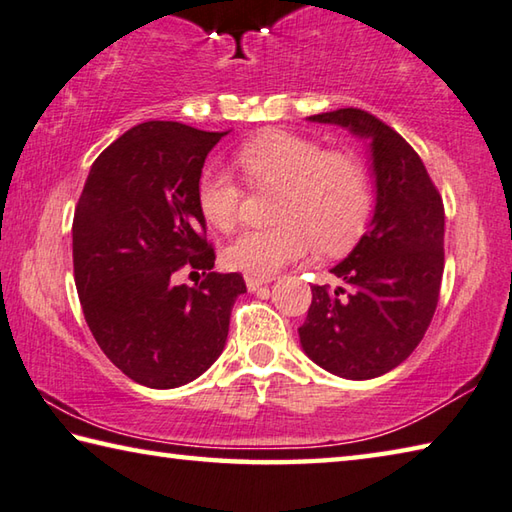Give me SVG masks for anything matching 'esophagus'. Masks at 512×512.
Segmentation results:
<instances>
[{
  "mask_svg": "<svg viewBox=\"0 0 512 512\" xmlns=\"http://www.w3.org/2000/svg\"><path fill=\"white\" fill-rule=\"evenodd\" d=\"M270 281H272L270 276H245V283H247L249 292H256L258 288H263V285L270 283Z\"/></svg>",
  "mask_w": 512,
  "mask_h": 512,
  "instance_id": "esophagus-1",
  "label": "esophagus"
}]
</instances>
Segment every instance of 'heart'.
Segmentation results:
<instances>
[{
	"label": "heart",
	"instance_id": "heart-1",
	"mask_svg": "<svg viewBox=\"0 0 512 512\" xmlns=\"http://www.w3.org/2000/svg\"><path fill=\"white\" fill-rule=\"evenodd\" d=\"M254 186H279L272 229H249L222 251L229 270L270 276L310 251L339 254L360 238L369 220L371 179L351 152L326 150L319 141L292 132H263L236 155ZM197 204L204 220L229 231L238 222L242 186L227 168L206 170Z\"/></svg>",
	"mask_w": 512,
	"mask_h": 512
}]
</instances>
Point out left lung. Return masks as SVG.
I'll return each instance as SVG.
<instances>
[{
  "label": "left lung",
  "mask_w": 512,
  "mask_h": 512,
  "mask_svg": "<svg viewBox=\"0 0 512 512\" xmlns=\"http://www.w3.org/2000/svg\"><path fill=\"white\" fill-rule=\"evenodd\" d=\"M366 141L375 186L369 227L330 274L337 288L312 285L301 348L344 380H373L396 369L425 337L441 292L445 209L423 159L373 114L344 110L308 116Z\"/></svg>",
  "instance_id": "left-lung-1"
}]
</instances>
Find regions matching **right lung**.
<instances>
[{"label": "right lung", "mask_w": 512, "mask_h": 512, "mask_svg": "<svg viewBox=\"0 0 512 512\" xmlns=\"http://www.w3.org/2000/svg\"><path fill=\"white\" fill-rule=\"evenodd\" d=\"M227 132L175 121L134 125L89 168L74 213V279L96 344L150 389L193 382L224 351L238 272H211L197 204L204 159ZM182 264L202 269L197 289L172 283Z\"/></svg>", "instance_id": "add662e5"}]
</instances>
